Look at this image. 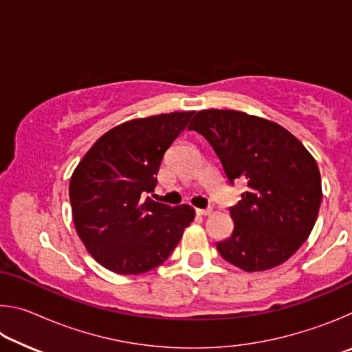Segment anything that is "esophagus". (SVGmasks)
Segmentation results:
<instances>
[{
	"mask_svg": "<svg viewBox=\"0 0 352 352\" xmlns=\"http://www.w3.org/2000/svg\"><path fill=\"white\" fill-rule=\"evenodd\" d=\"M195 214H197V216H208V214H211V210L210 208H208V210H200V208H197Z\"/></svg>",
	"mask_w": 352,
	"mask_h": 352,
	"instance_id": "1",
	"label": "esophagus"
}]
</instances>
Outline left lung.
Segmentation results:
<instances>
[{"mask_svg": "<svg viewBox=\"0 0 352 352\" xmlns=\"http://www.w3.org/2000/svg\"><path fill=\"white\" fill-rule=\"evenodd\" d=\"M189 130L204 135L230 183L245 182L230 208L233 233L217 243L220 256L245 272L281 265L315 225L321 197L317 162L289 130L236 110H201Z\"/></svg>", "mask_w": 352, "mask_h": 352, "instance_id": "1", "label": "left lung"}]
</instances>
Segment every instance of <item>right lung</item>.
Segmentation results:
<instances>
[{"mask_svg":"<svg viewBox=\"0 0 352 352\" xmlns=\"http://www.w3.org/2000/svg\"><path fill=\"white\" fill-rule=\"evenodd\" d=\"M194 111L132 119L94 142L69 180L77 234L100 265L140 275L169 258L194 220L189 205L144 199L157 186L160 164Z\"/></svg>","mask_w":352,"mask_h":352,"instance_id":"add662e5","label":"right lung"}]
</instances>
